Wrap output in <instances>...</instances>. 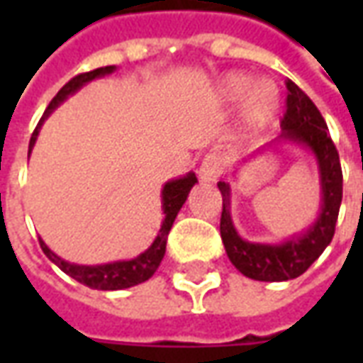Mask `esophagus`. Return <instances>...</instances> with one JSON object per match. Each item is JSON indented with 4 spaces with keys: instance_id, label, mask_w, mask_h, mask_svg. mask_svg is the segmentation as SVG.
I'll return each instance as SVG.
<instances>
[{
    "instance_id": "obj_1",
    "label": "esophagus",
    "mask_w": 363,
    "mask_h": 363,
    "mask_svg": "<svg viewBox=\"0 0 363 363\" xmlns=\"http://www.w3.org/2000/svg\"><path fill=\"white\" fill-rule=\"evenodd\" d=\"M223 159L218 153H208L202 159V165H200V179L206 182L216 181L221 173H223Z\"/></svg>"
}]
</instances>
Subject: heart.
I'll list each match as a JSON object with an SVG mask.
<instances>
[{"label": "heart", "mask_w": 363, "mask_h": 363, "mask_svg": "<svg viewBox=\"0 0 363 363\" xmlns=\"http://www.w3.org/2000/svg\"><path fill=\"white\" fill-rule=\"evenodd\" d=\"M225 103L245 101V122L255 130L268 126L278 111V87L272 82H257L247 74H229L220 87Z\"/></svg>", "instance_id": "b5f03b06"}]
</instances>
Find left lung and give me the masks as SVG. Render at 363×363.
Listing matches in <instances>:
<instances>
[{
  "label": "left lung",
  "instance_id": "obj_1",
  "mask_svg": "<svg viewBox=\"0 0 363 363\" xmlns=\"http://www.w3.org/2000/svg\"><path fill=\"white\" fill-rule=\"evenodd\" d=\"M280 126L284 130L281 138L307 145L319 161L323 212L305 235L276 247L243 241L229 218V184H218L223 196L220 233L229 260L247 278L259 281L294 280L311 267L335 237L342 202V167L335 142L327 134V122L315 103L291 79H286V112Z\"/></svg>",
  "mask_w": 363,
  "mask_h": 363
}]
</instances>
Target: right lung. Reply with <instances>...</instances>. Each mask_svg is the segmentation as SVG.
<instances>
[{"label": "right lung", "mask_w": 363, "mask_h": 363, "mask_svg": "<svg viewBox=\"0 0 363 363\" xmlns=\"http://www.w3.org/2000/svg\"><path fill=\"white\" fill-rule=\"evenodd\" d=\"M114 66L106 67H96L93 72H85V74H77L75 77H72L69 82L58 91V95L54 96L48 104V108L44 112V116L38 122V126L35 128V132L30 135V143L28 147L35 145L36 135H38V128L43 124V120L46 118V114L50 111H54L67 95H72L74 91H77L82 85H85L91 79L95 77H101L104 74H111ZM196 182V174L190 173L182 179H177V181L167 182L165 189H163V212H165V221L159 229V235L155 237V241L151 245L150 249L145 252H142L138 259L124 260V262H112V264H103V267H77V264H69L66 260H62L60 257H56L54 252L44 245L43 239L40 241V249L44 251V255L56 264L58 268H62L67 276H72L74 280H77L83 286L93 289H124L132 288V286H138L142 281L150 280L153 272L157 270L161 260H163V255H165L167 247V235L173 228V221L177 218V213L184 204V200L189 196L190 189L194 186Z\"/></svg>", "instance_id": "1"}]
</instances>
